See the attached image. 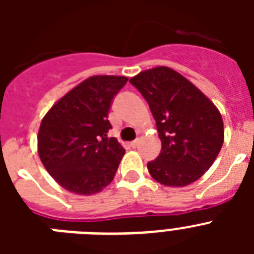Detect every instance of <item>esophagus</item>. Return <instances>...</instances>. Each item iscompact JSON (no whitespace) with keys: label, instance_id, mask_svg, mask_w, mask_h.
<instances>
[{"label":"esophagus","instance_id":"1","mask_svg":"<svg viewBox=\"0 0 254 254\" xmlns=\"http://www.w3.org/2000/svg\"><path fill=\"white\" fill-rule=\"evenodd\" d=\"M138 143H140V140H134V141H132L131 142V147H137L138 146Z\"/></svg>","mask_w":254,"mask_h":254}]
</instances>
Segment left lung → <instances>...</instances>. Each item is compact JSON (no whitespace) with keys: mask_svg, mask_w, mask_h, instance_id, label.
Returning <instances> with one entry per match:
<instances>
[{"mask_svg":"<svg viewBox=\"0 0 254 254\" xmlns=\"http://www.w3.org/2000/svg\"><path fill=\"white\" fill-rule=\"evenodd\" d=\"M149 103L161 151L147 163L152 178L185 187L205 174L224 142V123L214 103L169 67L146 69L129 80Z\"/></svg>","mask_w":254,"mask_h":254,"instance_id":"8db88e82","label":"left lung"}]
</instances>
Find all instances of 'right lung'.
Listing matches in <instances>:
<instances>
[{
    "mask_svg": "<svg viewBox=\"0 0 254 254\" xmlns=\"http://www.w3.org/2000/svg\"><path fill=\"white\" fill-rule=\"evenodd\" d=\"M125 76H91L61 98L44 116L38 152L47 172L64 190L98 193L113 181L125 149L116 137L108 112L126 85Z\"/></svg>",
    "mask_w": 254,
    "mask_h": 254,
    "instance_id": "1",
    "label": "right lung"
}]
</instances>
